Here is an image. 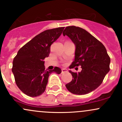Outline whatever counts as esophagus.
<instances>
[{"label":"esophagus","instance_id":"34e87169","mask_svg":"<svg viewBox=\"0 0 122 122\" xmlns=\"http://www.w3.org/2000/svg\"><path fill=\"white\" fill-rule=\"evenodd\" d=\"M67 69H65V68H62V73H65L67 72Z\"/></svg>","mask_w":122,"mask_h":122}]
</instances>
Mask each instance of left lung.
<instances>
[{"label":"left lung","instance_id":"1","mask_svg":"<svg viewBox=\"0 0 122 122\" xmlns=\"http://www.w3.org/2000/svg\"><path fill=\"white\" fill-rule=\"evenodd\" d=\"M75 45V58L69 66H81V71L75 73L70 70L73 79L65 85L70 92L85 95L100 86L110 71V58L103 43L87 31L76 26H68L63 31Z\"/></svg>","mask_w":122,"mask_h":122}]
</instances>
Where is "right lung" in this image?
<instances>
[{
  "label": "right lung",
  "mask_w": 122,
  "mask_h": 122,
  "mask_svg": "<svg viewBox=\"0 0 122 122\" xmlns=\"http://www.w3.org/2000/svg\"><path fill=\"white\" fill-rule=\"evenodd\" d=\"M64 27L42 32L22 47L14 57L12 72L18 87L31 97L42 95L46 89L48 78L52 72L61 73L55 67L45 70L44 59L50 52V46L62 34Z\"/></svg>",
  "instance_id": "obj_1"
}]
</instances>
